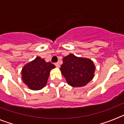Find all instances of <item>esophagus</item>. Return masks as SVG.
Segmentation results:
<instances>
[{"label":"esophagus","instance_id":"esophagus-1","mask_svg":"<svg viewBox=\"0 0 124 124\" xmlns=\"http://www.w3.org/2000/svg\"><path fill=\"white\" fill-rule=\"evenodd\" d=\"M54 64H55V66H56L57 68L60 67V64H59L58 63H56Z\"/></svg>","mask_w":124,"mask_h":124}]
</instances>
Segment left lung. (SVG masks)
I'll return each instance as SVG.
<instances>
[{
    "label": "left lung",
    "instance_id": "8db88e82",
    "mask_svg": "<svg viewBox=\"0 0 124 124\" xmlns=\"http://www.w3.org/2000/svg\"><path fill=\"white\" fill-rule=\"evenodd\" d=\"M95 69L91 60L76 56L71 53L63 58L60 70L68 84L78 87L86 86L93 79Z\"/></svg>",
    "mask_w": 124,
    "mask_h": 124
}]
</instances>
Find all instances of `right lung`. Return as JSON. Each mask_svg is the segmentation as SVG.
Segmentation results:
<instances>
[{"mask_svg":"<svg viewBox=\"0 0 124 124\" xmlns=\"http://www.w3.org/2000/svg\"><path fill=\"white\" fill-rule=\"evenodd\" d=\"M54 68V64L37 56L23 67L22 79L29 89L40 90L46 85L50 71Z\"/></svg>","mask_w":124,"mask_h":124,"instance_id":"1","label":"right lung"}]
</instances>
